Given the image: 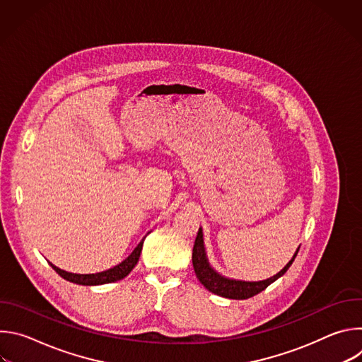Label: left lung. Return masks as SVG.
<instances>
[{"label": "left lung", "instance_id": "left-lung-1", "mask_svg": "<svg viewBox=\"0 0 362 362\" xmlns=\"http://www.w3.org/2000/svg\"><path fill=\"white\" fill-rule=\"evenodd\" d=\"M299 247L296 249L295 255L292 259L286 264V267L276 274L275 276L267 279V281H259V282H243V281H233V279H228L221 276L218 272H215L209 264L208 259H206V253H204V246H203V235H202V229L197 230V236L193 245V253H192V262H193V269L194 274L197 276V279L202 282V285L209 289L211 292L223 296V298H229V299H247L252 298L255 295H257L259 292H262L264 289H267L272 282H275L279 276H282L289 267L292 265L293 259L298 255Z\"/></svg>", "mask_w": 362, "mask_h": 362}]
</instances>
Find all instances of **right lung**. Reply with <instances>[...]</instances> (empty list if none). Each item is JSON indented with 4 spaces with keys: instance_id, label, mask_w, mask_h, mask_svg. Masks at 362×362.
I'll list each match as a JSON object with an SVG mask.
<instances>
[{
    "instance_id": "right-lung-1",
    "label": "right lung",
    "mask_w": 362,
    "mask_h": 362,
    "mask_svg": "<svg viewBox=\"0 0 362 362\" xmlns=\"http://www.w3.org/2000/svg\"><path fill=\"white\" fill-rule=\"evenodd\" d=\"M143 240L137 245V247L132 252V255L129 257H126V259L122 264H119L117 267H115V268H112L109 271H105V272L90 274V275H78V274L66 272V271L54 267L53 264H49V265L62 278H64L66 281H70L73 284H78V285H103V284L116 282V281H120L124 276H127L133 271L136 264L139 262L140 252H141V247H143Z\"/></svg>"
}]
</instances>
